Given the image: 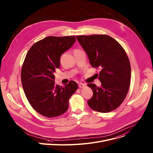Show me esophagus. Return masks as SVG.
<instances>
[{
	"label": "esophagus",
	"instance_id": "esophagus-1",
	"mask_svg": "<svg viewBox=\"0 0 153 153\" xmlns=\"http://www.w3.org/2000/svg\"><path fill=\"white\" fill-rule=\"evenodd\" d=\"M85 86V84L81 83V82L79 84V87L80 88H84Z\"/></svg>",
	"mask_w": 153,
	"mask_h": 153
}]
</instances>
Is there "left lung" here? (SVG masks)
<instances>
[{"label": "left lung", "mask_w": 153, "mask_h": 153, "mask_svg": "<svg viewBox=\"0 0 153 153\" xmlns=\"http://www.w3.org/2000/svg\"><path fill=\"white\" fill-rule=\"evenodd\" d=\"M76 37L86 52L91 66L101 69L98 77L101 87L94 84L87 85L94 93L87 101L89 107L100 113L116 109L123 102L130 87L131 67L126 51L108 35Z\"/></svg>", "instance_id": "8db88e82"}]
</instances>
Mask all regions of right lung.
Segmentation results:
<instances>
[{
	"label": "right lung",
	"mask_w": 153,
	"mask_h": 153,
	"mask_svg": "<svg viewBox=\"0 0 153 153\" xmlns=\"http://www.w3.org/2000/svg\"><path fill=\"white\" fill-rule=\"evenodd\" d=\"M76 37L48 36L29 50L22 69V83L30 105L47 117L63 114L68 110L69 99L78 88L71 80L65 86L55 83L54 73L60 58L76 42Z\"/></svg>",
	"instance_id": "add662e5"
}]
</instances>
